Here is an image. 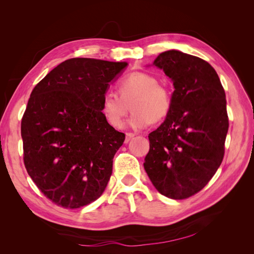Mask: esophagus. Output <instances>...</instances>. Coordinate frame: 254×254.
<instances>
[{"label": "esophagus", "mask_w": 254, "mask_h": 254, "mask_svg": "<svg viewBox=\"0 0 254 254\" xmlns=\"http://www.w3.org/2000/svg\"><path fill=\"white\" fill-rule=\"evenodd\" d=\"M134 133H132V132H127L126 133V139H125V143H128L130 140H131V139H133V137H134Z\"/></svg>", "instance_id": "esophagus-1"}]
</instances>
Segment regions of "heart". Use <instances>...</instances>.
<instances>
[{"mask_svg":"<svg viewBox=\"0 0 254 254\" xmlns=\"http://www.w3.org/2000/svg\"><path fill=\"white\" fill-rule=\"evenodd\" d=\"M120 96L107 93L103 97L101 112L113 128H122L129 113L133 111L130 125L144 128L150 123L164 121L173 108V94L170 87L158 82L155 75L147 72H133L118 84Z\"/></svg>","mask_w":254,"mask_h":254,"instance_id":"obj_1","label":"heart"}]
</instances>
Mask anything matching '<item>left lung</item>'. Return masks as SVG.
Segmentation results:
<instances>
[{"mask_svg": "<svg viewBox=\"0 0 254 254\" xmlns=\"http://www.w3.org/2000/svg\"><path fill=\"white\" fill-rule=\"evenodd\" d=\"M156 66L172 78L173 108L149 133L144 168L160 194L187 199L200 191L218 170L229 128L225 90L205 60L166 51Z\"/></svg>", "mask_w": 254, "mask_h": 254, "instance_id": "obj_1", "label": "left lung"}]
</instances>
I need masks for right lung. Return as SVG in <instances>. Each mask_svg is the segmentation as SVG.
<instances>
[{"mask_svg":"<svg viewBox=\"0 0 254 254\" xmlns=\"http://www.w3.org/2000/svg\"><path fill=\"white\" fill-rule=\"evenodd\" d=\"M127 63L72 58L36 84L21 122L23 161L44 196L78 209L102 196L125 134L101 112L109 82Z\"/></svg>","mask_w":254,"mask_h":254,"instance_id":"obj_1","label":"right lung"}]
</instances>
